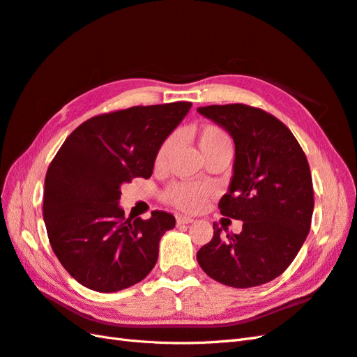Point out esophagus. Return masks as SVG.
Instances as JSON below:
<instances>
[{"label":"esophagus","mask_w":357,"mask_h":357,"mask_svg":"<svg viewBox=\"0 0 357 357\" xmlns=\"http://www.w3.org/2000/svg\"><path fill=\"white\" fill-rule=\"evenodd\" d=\"M192 221H195V220L187 217V215H176V222H178V224H190V222H192Z\"/></svg>","instance_id":"obj_1"}]
</instances>
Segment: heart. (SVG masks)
I'll return each mask as SVG.
<instances>
[{
    "mask_svg": "<svg viewBox=\"0 0 357 357\" xmlns=\"http://www.w3.org/2000/svg\"><path fill=\"white\" fill-rule=\"evenodd\" d=\"M196 142L202 152L203 158H209L218 152H231V140L229 135L222 128L217 126H203L196 131ZM172 149V139L162 142V145L157 151L155 167L162 169L166 166L169 154ZM212 195V188L206 185L187 184V182H176L172 184L165 191V200L170 205L176 206L182 211H197L203 206Z\"/></svg>",
    "mask_w": 357,
    "mask_h": 357,
    "instance_id": "obj_1",
    "label": "heart"
}]
</instances>
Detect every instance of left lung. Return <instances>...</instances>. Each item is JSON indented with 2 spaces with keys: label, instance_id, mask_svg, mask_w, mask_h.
I'll use <instances>...</instances> for the list:
<instances>
[{
  "label": "left lung",
  "instance_id": "1",
  "mask_svg": "<svg viewBox=\"0 0 357 357\" xmlns=\"http://www.w3.org/2000/svg\"><path fill=\"white\" fill-rule=\"evenodd\" d=\"M197 112L235 142L233 175L218 206L222 215L242 221L239 235L226 239L213 226L197 261L224 286H261L290 266L308 236L314 191L307 157L291 131L261 109L236 103Z\"/></svg>",
  "mask_w": 357,
  "mask_h": 357
}]
</instances>
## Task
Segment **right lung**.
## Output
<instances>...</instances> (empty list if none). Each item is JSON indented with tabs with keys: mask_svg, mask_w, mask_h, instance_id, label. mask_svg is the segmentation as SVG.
<instances>
[{
	"mask_svg": "<svg viewBox=\"0 0 357 357\" xmlns=\"http://www.w3.org/2000/svg\"><path fill=\"white\" fill-rule=\"evenodd\" d=\"M191 103L135 106L80 124L50 162L43 218L55 256L79 284L119 291L155 266L161 236L175 217L152 211L149 220H126L121 185L148 179L155 155L185 118Z\"/></svg>",
	"mask_w": 357,
	"mask_h": 357,
	"instance_id": "1",
	"label": "right lung"
}]
</instances>
